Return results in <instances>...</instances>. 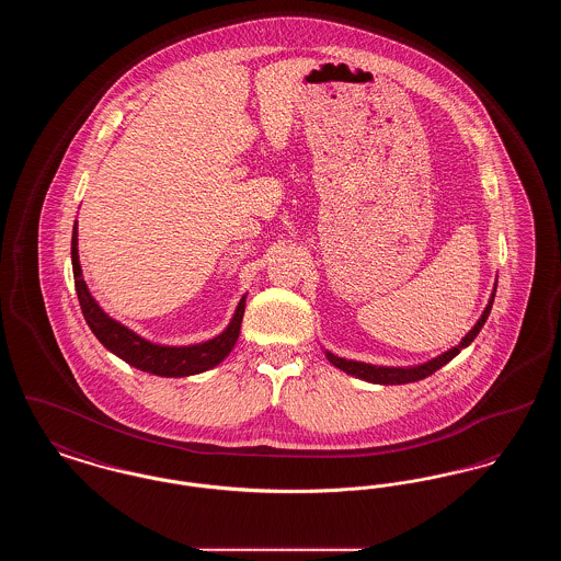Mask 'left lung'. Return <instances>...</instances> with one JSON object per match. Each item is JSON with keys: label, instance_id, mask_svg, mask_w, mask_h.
Returning a JSON list of instances; mask_svg holds the SVG:
<instances>
[{"label": "left lung", "instance_id": "8db88e82", "mask_svg": "<svg viewBox=\"0 0 561 561\" xmlns=\"http://www.w3.org/2000/svg\"><path fill=\"white\" fill-rule=\"evenodd\" d=\"M494 294H496V288H494V293L490 296V302L485 305L480 320L469 330V334L460 341V345H456V347L450 348V351L442 353L439 357L431 359L427 364L412 366V368H387V366H373V364H364V362L345 359V357H339V355H334V353H330V351H325V357H328L330 364H334L339 370L351 374V376H357V378H362V380L374 382V385H405V382H414V380L427 378L431 374L437 373L442 366H446L450 359H454V357L460 353V348L469 347V345L473 343V339L480 334L483 323H485L490 311H492Z\"/></svg>", "mask_w": 561, "mask_h": 561}]
</instances>
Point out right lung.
Returning <instances> with one entry per match:
<instances>
[{
    "label": "right lung",
    "mask_w": 561,
    "mask_h": 561,
    "mask_svg": "<svg viewBox=\"0 0 561 561\" xmlns=\"http://www.w3.org/2000/svg\"><path fill=\"white\" fill-rule=\"evenodd\" d=\"M71 263H73L76 290H78L81 313L85 318V323L111 353H115L119 359H124L126 364H130L142 373L156 374V376H191V374L206 373L214 366H218L238 343L243 309H245V296H241L236 316L227 325V330L222 334L214 336L213 341H206L199 345H188V347L156 345V343L140 339L136 332L122 325L119 321L111 320L107 313L99 307V302L92 298V294L81 277L80 256H78V222L73 227V238H71Z\"/></svg>",
    "instance_id": "right-lung-1"
}]
</instances>
